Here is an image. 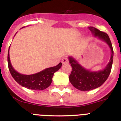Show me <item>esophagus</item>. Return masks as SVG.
<instances>
[{"label":"esophagus","mask_w":121,"mask_h":121,"mask_svg":"<svg viewBox=\"0 0 121 121\" xmlns=\"http://www.w3.org/2000/svg\"><path fill=\"white\" fill-rule=\"evenodd\" d=\"M61 63H62L63 64H65V63H68V60L66 58H63L62 59V60H61Z\"/></svg>","instance_id":"obj_1"}]
</instances>
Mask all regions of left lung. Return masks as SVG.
<instances>
[{
  "label": "left lung",
  "instance_id": "8db88e82",
  "mask_svg": "<svg viewBox=\"0 0 121 121\" xmlns=\"http://www.w3.org/2000/svg\"><path fill=\"white\" fill-rule=\"evenodd\" d=\"M88 28L94 36L98 37L107 43L111 50V57L105 68L98 72H91L86 70L81 66L75 59L69 57V62L72 68L69 80L74 87L81 91H89L101 86L109 76L113 62L114 51L108 35L94 27H88Z\"/></svg>",
  "mask_w": 121,
  "mask_h": 121
}]
</instances>
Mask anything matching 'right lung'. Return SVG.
<instances>
[{
	"mask_svg": "<svg viewBox=\"0 0 121 121\" xmlns=\"http://www.w3.org/2000/svg\"><path fill=\"white\" fill-rule=\"evenodd\" d=\"M9 70L14 79L21 86L35 90H43L48 88L53 80V75L62 65L60 63L58 65L48 68L41 72L33 75H23L16 72L12 67L9 57V48L7 56Z\"/></svg>",
	"mask_w": 121,
	"mask_h": 121,
	"instance_id": "obj_1",
	"label": "right lung"
}]
</instances>
